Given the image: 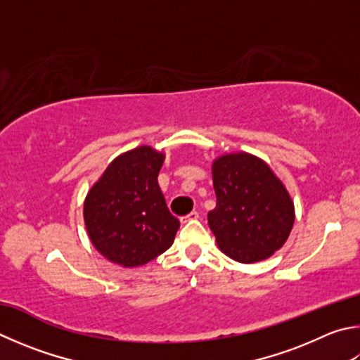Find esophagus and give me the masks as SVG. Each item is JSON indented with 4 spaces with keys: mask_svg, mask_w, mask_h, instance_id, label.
<instances>
[{
    "mask_svg": "<svg viewBox=\"0 0 360 360\" xmlns=\"http://www.w3.org/2000/svg\"><path fill=\"white\" fill-rule=\"evenodd\" d=\"M197 219H198V212H197V211H192L191 214L182 215V217H181V224H187V221H192V220H197Z\"/></svg>",
    "mask_w": 360,
    "mask_h": 360,
    "instance_id": "34e87169",
    "label": "esophagus"
}]
</instances>
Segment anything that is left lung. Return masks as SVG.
Returning a JSON list of instances; mask_svg holds the SVG:
<instances>
[{
  "label": "left lung",
  "instance_id": "obj_1",
  "mask_svg": "<svg viewBox=\"0 0 360 360\" xmlns=\"http://www.w3.org/2000/svg\"><path fill=\"white\" fill-rule=\"evenodd\" d=\"M217 205L207 221L220 250L239 263L269 258L288 239L294 205L272 169L247 153L221 155L212 165Z\"/></svg>",
  "mask_w": 360,
  "mask_h": 360
}]
</instances>
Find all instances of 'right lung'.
Wrapping results in <instances>:
<instances>
[{"label":"right lung","instance_id":"add662e5","mask_svg":"<svg viewBox=\"0 0 360 360\" xmlns=\"http://www.w3.org/2000/svg\"><path fill=\"white\" fill-rule=\"evenodd\" d=\"M163 154L140 146L110 163L84 200L91 243L112 263L146 264L172 247L179 220L169 212L158 176Z\"/></svg>","mask_w":360,"mask_h":360}]
</instances>
